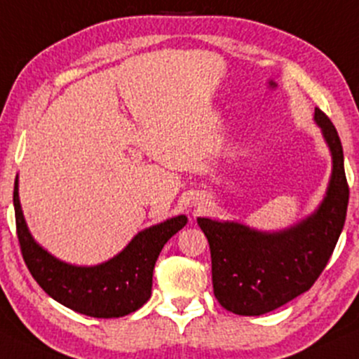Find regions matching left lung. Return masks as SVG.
I'll use <instances>...</instances> for the list:
<instances>
[{"instance_id":"left-lung-1","label":"left lung","mask_w":359,"mask_h":359,"mask_svg":"<svg viewBox=\"0 0 359 359\" xmlns=\"http://www.w3.org/2000/svg\"><path fill=\"white\" fill-rule=\"evenodd\" d=\"M332 154V175L323 204L283 232H257L236 222L197 219L210 248L214 296L239 316H261L309 291L330 261L346 221L349 185L334 125L316 109Z\"/></svg>"}]
</instances>
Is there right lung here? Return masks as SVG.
Listing matches in <instances>:
<instances>
[{"instance_id": "obj_1", "label": "right lung", "mask_w": 359, "mask_h": 359, "mask_svg": "<svg viewBox=\"0 0 359 359\" xmlns=\"http://www.w3.org/2000/svg\"><path fill=\"white\" fill-rule=\"evenodd\" d=\"M16 236L29 274L46 294L76 313L92 318H122L142 308L152 294L154 266L163 244L179 232L185 215L145 229L118 256L95 267L65 264L33 241L21 212L18 179L13 191Z\"/></svg>"}]
</instances>
